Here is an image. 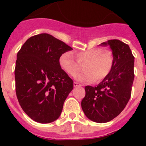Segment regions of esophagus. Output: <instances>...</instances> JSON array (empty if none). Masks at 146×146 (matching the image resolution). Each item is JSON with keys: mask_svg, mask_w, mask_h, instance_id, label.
Returning a JSON list of instances; mask_svg holds the SVG:
<instances>
[{"mask_svg": "<svg viewBox=\"0 0 146 146\" xmlns=\"http://www.w3.org/2000/svg\"><path fill=\"white\" fill-rule=\"evenodd\" d=\"M74 87H78V86H82V85L80 84V83H78L77 82H74Z\"/></svg>", "mask_w": 146, "mask_h": 146, "instance_id": "esophagus-1", "label": "esophagus"}]
</instances>
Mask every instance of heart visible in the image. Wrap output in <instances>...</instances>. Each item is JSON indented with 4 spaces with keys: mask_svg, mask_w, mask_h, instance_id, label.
<instances>
[{
    "mask_svg": "<svg viewBox=\"0 0 146 146\" xmlns=\"http://www.w3.org/2000/svg\"><path fill=\"white\" fill-rule=\"evenodd\" d=\"M75 59L69 52H65L59 58L60 66L69 75L75 77L83 66L85 72L77 77L81 82H96L105 79L111 72L114 65V56L110 50L93 48L74 52Z\"/></svg>",
    "mask_w": 146,
    "mask_h": 146,
    "instance_id": "obj_1",
    "label": "heart"
}]
</instances>
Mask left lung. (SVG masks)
Here are the masks:
<instances>
[{
    "label": "left lung",
    "instance_id": "obj_1",
    "mask_svg": "<svg viewBox=\"0 0 146 146\" xmlns=\"http://www.w3.org/2000/svg\"><path fill=\"white\" fill-rule=\"evenodd\" d=\"M114 56L110 74L97 86L85 87L86 96L81 102L85 115L96 123H106L123 111L128 103L133 85L135 57L128 44L118 39L108 40Z\"/></svg>",
    "mask_w": 146,
    "mask_h": 146
}]
</instances>
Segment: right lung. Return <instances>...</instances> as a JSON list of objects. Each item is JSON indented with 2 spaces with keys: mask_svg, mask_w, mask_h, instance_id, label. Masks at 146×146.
<instances>
[{
  "mask_svg": "<svg viewBox=\"0 0 146 146\" xmlns=\"http://www.w3.org/2000/svg\"><path fill=\"white\" fill-rule=\"evenodd\" d=\"M72 48L48 33L30 37L17 52L15 69L17 97L33 121L51 123L59 118L74 82L59 58Z\"/></svg>",
  "mask_w": 146,
  "mask_h": 146,
  "instance_id": "1",
  "label": "right lung"
}]
</instances>
